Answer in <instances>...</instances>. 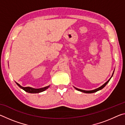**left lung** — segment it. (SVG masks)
<instances>
[{"instance_id":"1","label":"left lung","mask_w":125,"mask_h":125,"mask_svg":"<svg viewBox=\"0 0 125 125\" xmlns=\"http://www.w3.org/2000/svg\"><path fill=\"white\" fill-rule=\"evenodd\" d=\"M113 74H114V72H113ZM113 75H112V76H113ZM112 76H111V77H112ZM111 77L110 78V79L108 80H107V81L106 82V83L104 84H103L102 86H101L100 87H99L98 88L96 89H94V90H84L79 89H78V88H75V89H77L78 91H80V92H83V93H95V92H98V91L100 90L101 89H102L103 88H104L105 86H106V84L109 83V82L110 81V80Z\"/></svg>"}]
</instances>
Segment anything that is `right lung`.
<instances>
[{"label": "right lung", "mask_w": 125, "mask_h": 125, "mask_svg": "<svg viewBox=\"0 0 125 125\" xmlns=\"http://www.w3.org/2000/svg\"><path fill=\"white\" fill-rule=\"evenodd\" d=\"M17 85H18L20 88L22 89L23 90H25V92H26L27 93H41L43 92V91L46 90L50 86H46L45 88H40V89H34L31 87H23V86H21L20 84H19L18 83H16Z\"/></svg>", "instance_id": "1"}]
</instances>
